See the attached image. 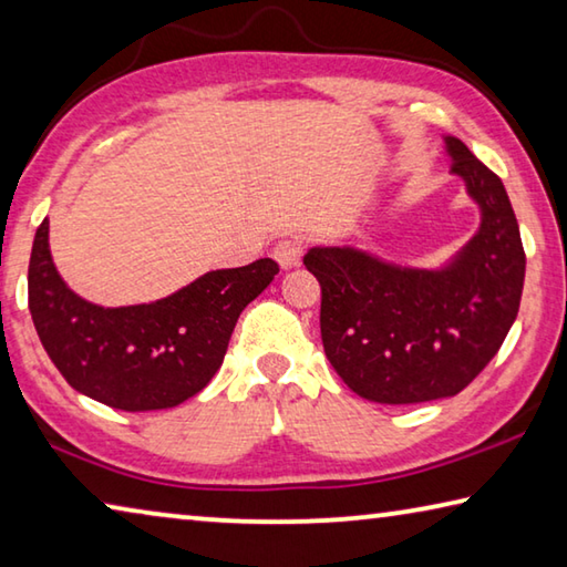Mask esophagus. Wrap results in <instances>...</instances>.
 <instances>
[{
  "instance_id": "obj_1",
  "label": "esophagus",
  "mask_w": 567,
  "mask_h": 567,
  "mask_svg": "<svg viewBox=\"0 0 567 567\" xmlns=\"http://www.w3.org/2000/svg\"><path fill=\"white\" fill-rule=\"evenodd\" d=\"M302 249H305V247H302L300 239H295V237L282 239V241H277V245H275V259H277V262H280L285 269H292V267L300 265Z\"/></svg>"
}]
</instances>
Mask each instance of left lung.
<instances>
[{"mask_svg": "<svg viewBox=\"0 0 567 567\" xmlns=\"http://www.w3.org/2000/svg\"><path fill=\"white\" fill-rule=\"evenodd\" d=\"M452 174L482 209L480 231L444 269L381 262L350 247H316L320 336L350 391L375 403L456 396L484 371L517 318L525 249L499 176L446 136Z\"/></svg>", "mask_w": 567, "mask_h": 567, "instance_id": "8db88e82", "label": "left lung"}]
</instances>
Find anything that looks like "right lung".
Instances as JSON below:
<instances>
[{
	"label": "right lung",
	"instance_id": "right-lung-1",
	"mask_svg": "<svg viewBox=\"0 0 567 567\" xmlns=\"http://www.w3.org/2000/svg\"><path fill=\"white\" fill-rule=\"evenodd\" d=\"M44 219L32 241L27 292L34 330L75 391L121 411L174 409L219 371L239 312L280 272L275 259L217 269L148 305L101 308L58 275Z\"/></svg>",
	"mask_w": 567,
	"mask_h": 567
}]
</instances>
